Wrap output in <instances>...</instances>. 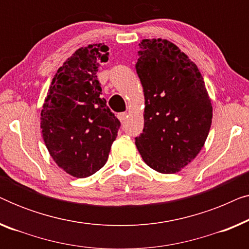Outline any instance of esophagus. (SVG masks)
<instances>
[{
  "label": "esophagus",
  "mask_w": 249,
  "mask_h": 249,
  "mask_svg": "<svg viewBox=\"0 0 249 249\" xmlns=\"http://www.w3.org/2000/svg\"><path fill=\"white\" fill-rule=\"evenodd\" d=\"M118 119L120 120L121 122H124L125 119H127V114L125 113H119L118 114Z\"/></svg>",
  "instance_id": "1"
}]
</instances>
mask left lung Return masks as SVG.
I'll use <instances>...</instances> for the list:
<instances>
[{
    "mask_svg": "<svg viewBox=\"0 0 249 249\" xmlns=\"http://www.w3.org/2000/svg\"><path fill=\"white\" fill-rule=\"evenodd\" d=\"M136 71L145 96L144 129L136 146L149 168L179 172L198 155L213 108L198 68L166 39L139 43Z\"/></svg>",
    "mask_w": 249,
    "mask_h": 249,
    "instance_id": "8db88e82",
    "label": "left lung"
}]
</instances>
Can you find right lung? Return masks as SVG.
<instances>
[{
    "instance_id": "add662e5",
    "label": "right lung",
    "mask_w": 249,
    "mask_h": 249,
    "mask_svg": "<svg viewBox=\"0 0 249 249\" xmlns=\"http://www.w3.org/2000/svg\"><path fill=\"white\" fill-rule=\"evenodd\" d=\"M108 47H80L59 68L40 112L44 142L54 162L70 176L86 178L103 168L120 121L101 97L97 71Z\"/></svg>"
}]
</instances>
